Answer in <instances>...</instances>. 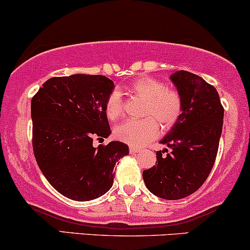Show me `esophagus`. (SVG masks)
Masks as SVG:
<instances>
[{"label":"esophagus","mask_w":250,"mask_h":250,"mask_svg":"<svg viewBox=\"0 0 250 250\" xmlns=\"http://www.w3.org/2000/svg\"><path fill=\"white\" fill-rule=\"evenodd\" d=\"M140 152H141L140 148H137V147H133V146L130 147V153L131 154H137V153H140Z\"/></svg>","instance_id":"esophagus-1"}]
</instances>
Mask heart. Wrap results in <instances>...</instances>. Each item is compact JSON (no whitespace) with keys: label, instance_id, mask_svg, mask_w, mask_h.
I'll return each mask as SVG.
<instances>
[{"label":"heart","instance_id":"obj_1","mask_svg":"<svg viewBox=\"0 0 250 250\" xmlns=\"http://www.w3.org/2000/svg\"><path fill=\"white\" fill-rule=\"evenodd\" d=\"M126 94L145 101L141 110L143 119H133L120 124L115 130L116 138L132 146H143L159 134V125L167 131L174 127L183 113V96L176 88L167 87L161 80L140 76L123 88ZM106 117L116 122L124 112V100L119 91L107 95L104 105Z\"/></svg>","mask_w":250,"mask_h":250}]
</instances>
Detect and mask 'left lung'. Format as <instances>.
<instances>
[{"label": "left lung", "instance_id": "obj_1", "mask_svg": "<svg viewBox=\"0 0 250 250\" xmlns=\"http://www.w3.org/2000/svg\"><path fill=\"white\" fill-rule=\"evenodd\" d=\"M170 79L183 96V113L161 140L170 152L158 150L155 166L144 170L143 177L154 195L175 200L196 192L210 175L219 148L224 106L213 85L196 74L178 70Z\"/></svg>", "mask_w": 250, "mask_h": 250}]
</instances>
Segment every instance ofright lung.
Wrapping results in <instances>:
<instances>
[{"label":"right lung","instance_id":"1","mask_svg":"<svg viewBox=\"0 0 250 250\" xmlns=\"http://www.w3.org/2000/svg\"><path fill=\"white\" fill-rule=\"evenodd\" d=\"M113 82L104 75L75 74L47 80L31 101L32 147L48 183L73 200H91L113 184L116 163L127 145L92 146L111 133L104 110Z\"/></svg>","mask_w":250,"mask_h":250}]
</instances>
